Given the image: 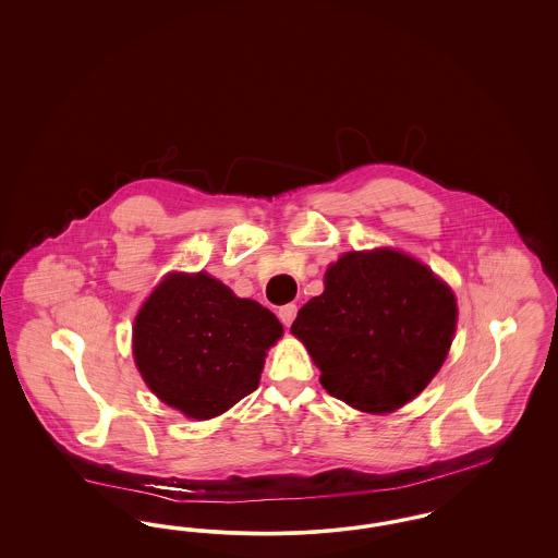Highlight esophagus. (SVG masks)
I'll list each match as a JSON object with an SVG mask.
<instances>
[{
    "mask_svg": "<svg viewBox=\"0 0 558 558\" xmlns=\"http://www.w3.org/2000/svg\"><path fill=\"white\" fill-rule=\"evenodd\" d=\"M278 318L284 326H291L292 319L296 318V305L294 303H287L278 310Z\"/></svg>",
    "mask_w": 558,
    "mask_h": 558,
    "instance_id": "obj_1",
    "label": "esophagus"
}]
</instances>
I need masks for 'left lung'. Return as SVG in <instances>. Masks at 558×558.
Instances as JSON below:
<instances>
[{
  "mask_svg": "<svg viewBox=\"0 0 558 558\" xmlns=\"http://www.w3.org/2000/svg\"><path fill=\"white\" fill-rule=\"evenodd\" d=\"M456 296L425 264L393 248L353 251L326 269L291 332L322 387L355 410L387 414L439 372L456 332Z\"/></svg>",
  "mask_w": 558,
  "mask_h": 558,
  "instance_id": "obj_1",
  "label": "left lung"
}]
</instances>
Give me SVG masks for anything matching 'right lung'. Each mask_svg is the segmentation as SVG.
<instances>
[{
    "label": "right lung",
    "mask_w": 558,
    "mask_h": 558,
    "mask_svg": "<svg viewBox=\"0 0 558 558\" xmlns=\"http://www.w3.org/2000/svg\"><path fill=\"white\" fill-rule=\"evenodd\" d=\"M282 324L205 271L169 274L133 322V357L150 391L187 418L223 414L259 385Z\"/></svg>",
    "instance_id": "1"
}]
</instances>
